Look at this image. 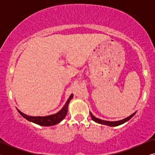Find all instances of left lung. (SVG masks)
Listing matches in <instances>:
<instances>
[{"instance_id": "left-lung-1", "label": "left lung", "mask_w": 155, "mask_h": 155, "mask_svg": "<svg viewBox=\"0 0 155 155\" xmlns=\"http://www.w3.org/2000/svg\"><path fill=\"white\" fill-rule=\"evenodd\" d=\"M135 113H136V112H135L134 114H133L132 115L128 116V117L124 118V119H123V120H118V121H107V120H101V119H99V118H97L95 117V116H93L91 112H90V116H91V117H92V119L94 120V121L98 123V124L107 125V126H119V125H121L123 124H124V123H126V121H128V120H130V118L135 115Z\"/></svg>"}]
</instances>
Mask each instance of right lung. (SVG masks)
Wrapping results in <instances>:
<instances>
[{
    "instance_id": "obj_1",
    "label": "right lung",
    "mask_w": 155,
    "mask_h": 155,
    "mask_svg": "<svg viewBox=\"0 0 155 155\" xmlns=\"http://www.w3.org/2000/svg\"><path fill=\"white\" fill-rule=\"evenodd\" d=\"M73 94H72L70 97L68 99V101L65 103L64 107L62 108V109L60 111L58 112L57 114H53V115L47 116H27L26 114H23L22 112L18 111L19 113L20 114V115L23 116L25 118H26L27 120H28L29 121L33 122L35 124H37L39 126H51L56 125L58 123H60L63 118L66 116L67 112H68V104L70 101L71 100V99H73Z\"/></svg>"
}]
</instances>
